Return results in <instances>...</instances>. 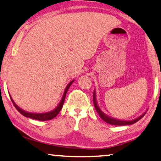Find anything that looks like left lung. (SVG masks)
<instances>
[{"mask_svg": "<svg viewBox=\"0 0 161 161\" xmlns=\"http://www.w3.org/2000/svg\"><path fill=\"white\" fill-rule=\"evenodd\" d=\"M93 101H94V108H95V109L96 111L97 112V113L99 114V117H100L104 122H107V123H109L110 125H130L136 123V122L140 120V119L145 115V113H146V112H145V113H142L140 116L137 117V118L134 119H131V120H125V119H124L123 120V119H119L114 118V117L109 116L102 111V109L99 108V107L98 105L95 90H94V93H93Z\"/></svg>", "mask_w": 161, "mask_h": 161, "instance_id": "8db88e82", "label": "left lung"}]
</instances>
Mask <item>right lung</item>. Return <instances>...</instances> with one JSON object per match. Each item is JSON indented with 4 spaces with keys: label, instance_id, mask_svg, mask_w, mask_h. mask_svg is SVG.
<instances>
[{
    "label": "right lung",
    "instance_id": "add662e5",
    "mask_svg": "<svg viewBox=\"0 0 161 161\" xmlns=\"http://www.w3.org/2000/svg\"><path fill=\"white\" fill-rule=\"evenodd\" d=\"M74 81L75 80H72L68 84L67 87L65 88V90L64 92V94H63V96L62 97V99H61L60 103H58V105L57 106V108H54L53 109V110L50 111V112H47V113H29V112H26L24 110V109H21L20 107H19L17 105V104L15 103V102L14 101V99H12L11 94H9L10 95V98H11V101L13 104H14L15 108H16V109L20 113L26 117H29V118H31V119H37V120H42V121H45V120H50V119H53V117H55L59 113L61 109H62V107H63V104L64 103V100H65V97H66V94H67V92L69 89L70 86L71 84L74 82Z\"/></svg>",
    "mask_w": 161,
    "mask_h": 161
}]
</instances>
